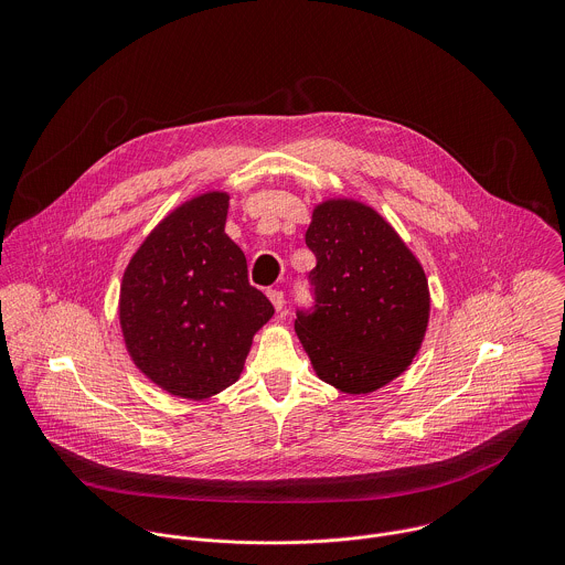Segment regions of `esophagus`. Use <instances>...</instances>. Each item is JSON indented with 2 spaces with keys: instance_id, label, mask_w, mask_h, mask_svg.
Segmentation results:
<instances>
[{
  "instance_id": "obj_1",
  "label": "esophagus",
  "mask_w": 565,
  "mask_h": 565,
  "mask_svg": "<svg viewBox=\"0 0 565 565\" xmlns=\"http://www.w3.org/2000/svg\"><path fill=\"white\" fill-rule=\"evenodd\" d=\"M267 298L271 300V305H274L276 311H282V307H285V294H282V291L269 289V291H267Z\"/></svg>"
}]
</instances>
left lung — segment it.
Segmentation results:
<instances>
[{
  "label": "left lung",
  "mask_w": 565,
  "mask_h": 565,
  "mask_svg": "<svg viewBox=\"0 0 565 565\" xmlns=\"http://www.w3.org/2000/svg\"><path fill=\"white\" fill-rule=\"evenodd\" d=\"M307 245L313 305L296 332L323 383L370 394L408 367L430 311L422 265L370 206L328 200L313 211Z\"/></svg>",
  "instance_id": "obj_1"
}]
</instances>
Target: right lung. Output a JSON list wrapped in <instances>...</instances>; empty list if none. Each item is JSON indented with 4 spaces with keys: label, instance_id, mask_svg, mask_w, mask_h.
Listing matches in <instances>:
<instances>
[{
    "label": "right lung",
    "instance_id": "1",
    "mask_svg": "<svg viewBox=\"0 0 565 565\" xmlns=\"http://www.w3.org/2000/svg\"><path fill=\"white\" fill-rule=\"evenodd\" d=\"M228 195L169 213L126 267L119 320L137 367L164 392L209 398L242 374L254 332L274 316L226 233Z\"/></svg>",
    "mask_w": 565,
    "mask_h": 565
}]
</instances>
